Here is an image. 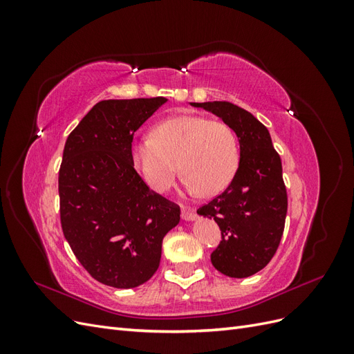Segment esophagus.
<instances>
[{"label": "esophagus", "mask_w": 354, "mask_h": 354, "mask_svg": "<svg viewBox=\"0 0 354 354\" xmlns=\"http://www.w3.org/2000/svg\"><path fill=\"white\" fill-rule=\"evenodd\" d=\"M195 217H196V214L192 208H187V207L181 208V218H183V220L192 221V220H195Z\"/></svg>", "instance_id": "esophagus-1"}]
</instances>
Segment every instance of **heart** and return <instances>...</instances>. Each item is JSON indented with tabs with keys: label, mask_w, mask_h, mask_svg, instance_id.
<instances>
[{
	"label": "heart",
	"mask_w": 354,
	"mask_h": 354,
	"mask_svg": "<svg viewBox=\"0 0 354 354\" xmlns=\"http://www.w3.org/2000/svg\"><path fill=\"white\" fill-rule=\"evenodd\" d=\"M239 156L232 127L201 115L169 118L131 146L134 168L155 192L169 189L181 169L192 194L217 195L236 173Z\"/></svg>",
	"instance_id": "obj_1"
}]
</instances>
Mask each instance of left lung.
<instances>
[{
  "instance_id": "8db88e82",
  "label": "left lung",
  "mask_w": 354,
  "mask_h": 354,
  "mask_svg": "<svg viewBox=\"0 0 354 354\" xmlns=\"http://www.w3.org/2000/svg\"><path fill=\"white\" fill-rule=\"evenodd\" d=\"M190 104L230 125L241 147L239 167L227 189L198 209L221 230L211 263L229 277L252 276L273 259L285 227L288 196L281 156L269 130L248 111L229 102Z\"/></svg>"
}]
</instances>
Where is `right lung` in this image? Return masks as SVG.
<instances>
[{"mask_svg": "<svg viewBox=\"0 0 354 354\" xmlns=\"http://www.w3.org/2000/svg\"><path fill=\"white\" fill-rule=\"evenodd\" d=\"M165 102L102 100L63 149V234L84 269L108 286L136 288L151 279L162 239L180 221V207L149 189L131 159L134 133Z\"/></svg>", "mask_w": 354, "mask_h": 354, "instance_id": "add662e5", "label": "right lung"}]
</instances>
